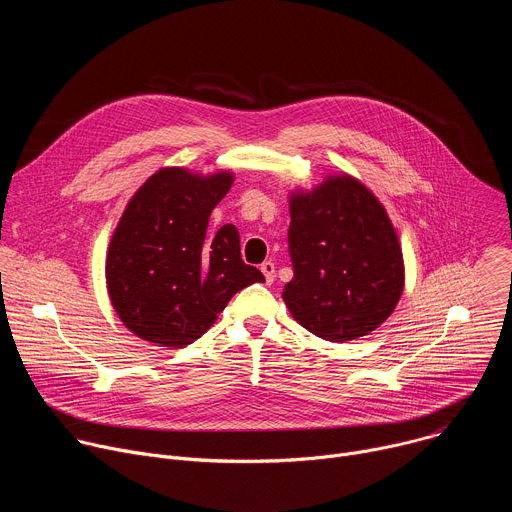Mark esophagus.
<instances>
[{"label": "esophagus", "mask_w": 512, "mask_h": 512, "mask_svg": "<svg viewBox=\"0 0 512 512\" xmlns=\"http://www.w3.org/2000/svg\"><path fill=\"white\" fill-rule=\"evenodd\" d=\"M261 273L265 275V283L271 285L275 281V265L271 261H265L261 263Z\"/></svg>", "instance_id": "1"}]
</instances>
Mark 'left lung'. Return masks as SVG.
Wrapping results in <instances>:
<instances>
[{
    "label": "left lung",
    "mask_w": 512,
    "mask_h": 512,
    "mask_svg": "<svg viewBox=\"0 0 512 512\" xmlns=\"http://www.w3.org/2000/svg\"><path fill=\"white\" fill-rule=\"evenodd\" d=\"M289 214V314L330 342L377 330L405 287L401 243L381 200L350 174H328L312 190L289 192Z\"/></svg>",
    "instance_id": "left-lung-1"
}]
</instances>
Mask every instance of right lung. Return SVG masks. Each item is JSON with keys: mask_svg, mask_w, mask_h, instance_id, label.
Here are the masks:
<instances>
[{"mask_svg": "<svg viewBox=\"0 0 512 512\" xmlns=\"http://www.w3.org/2000/svg\"><path fill=\"white\" fill-rule=\"evenodd\" d=\"M233 182L231 170L160 168L127 202L107 247L105 279L113 310L137 338L192 344L237 291L265 281L243 263L235 225L206 233Z\"/></svg>", "mask_w": 512, "mask_h": 512, "instance_id": "obj_1", "label": "right lung"}]
</instances>
